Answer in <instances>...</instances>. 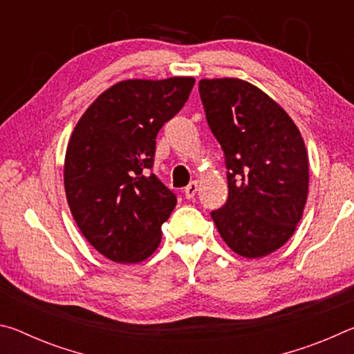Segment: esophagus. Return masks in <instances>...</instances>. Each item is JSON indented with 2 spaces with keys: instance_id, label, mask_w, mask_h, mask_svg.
Here are the masks:
<instances>
[{
  "instance_id": "1",
  "label": "esophagus",
  "mask_w": 354,
  "mask_h": 354,
  "mask_svg": "<svg viewBox=\"0 0 354 354\" xmlns=\"http://www.w3.org/2000/svg\"><path fill=\"white\" fill-rule=\"evenodd\" d=\"M196 190H198V183L196 181H192L187 187L184 189V194H185V198H194L195 196V194H196Z\"/></svg>"
}]
</instances>
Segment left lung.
Wrapping results in <instances>:
<instances>
[{"mask_svg":"<svg viewBox=\"0 0 354 354\" xmlns=\"http://www.w3.org/2000/svg\"><path fill=\"white\" fill-rule=\"evenodd\" d=\"M206 120L225 153L227 200L211 212L239 256L256 259L289 241L308 200V151L297 124L266 92L237 77L201 80Z\"/></svg>","mask_w":354,"mask_h":354,"instance_id":"obj_1","label":"left lung"}]
</instances>
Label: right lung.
Here are the masks:
<instances>
[{
    "instance_id": "1",
    "label": "right lung",
    "mask_w": 354,
    "mask_h": 354,
    "mask_svg": "<svg viewBox=\"0 0 354 354\" xmlns=\"http://www.w3.org/2000/svg\"><path fill=\"white\" fill-rule=\"evenodd\" d=\"M190 76L113 84L82 113L71 133L64 185L82 236L107 259L145 261L159 247L176 196L149 170L156 136L183 109Z\"/></svg>"
}]
</instances>
